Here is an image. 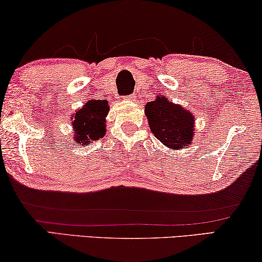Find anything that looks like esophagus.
Returning a JSON list of instances; mask_svg holds the SVG:
<instances>
[{
    "instance_id": "34e87169",
    "label": "esophagus",
    "mask_w": 262,
    "mask_h": 262,
    "mask_svg": "<svg viewBox=\"0 0 262 262\" xmlns=\"http://www.w3.org/2000/svg\"><path fill=\"white\" fill-rule=\"evenodd\" d=\"M133 98H134V96H124V97H123V99H124V101H134V99H133Z\"/></svg>"
}]
</instances>
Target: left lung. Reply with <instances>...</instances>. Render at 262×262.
Masks as SVG:
<instances>
[{"label":"left lung","instance_id":"left-lung-1","mask_svg":"<svg viewBox=\"0 0 262 262\" xmlns=\"http://www.w3.org/2000/svg\"><path fill=\"white\" fill-rule=\"evenodd\" d=\"M150 132L160 142L171 149H184L194 139V115L174 104L166 96L145 105Z\"/></svg>","mask_w":262,"mask_h":262}]
</instances>
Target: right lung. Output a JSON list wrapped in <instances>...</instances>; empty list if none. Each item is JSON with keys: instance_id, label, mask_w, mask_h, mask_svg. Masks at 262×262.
I'll return each mask as SVG.
<instances>
[{"instance_id": "right-lung-1", "label": "right lung", "mask_w": 262, "mask_h": 262, "mask_svg": "<svg viewBox=\"0 0 262 262\" xmlns=\"http://www.w3.org/2000/svg\"><path fill=\"white\" fill-rule=\"evenodd\" d=\"M108 102L89 99L72 116L73 140L86 146L103 138L105 134V117L108 115Z\"/></svg>"}]
</instances>
